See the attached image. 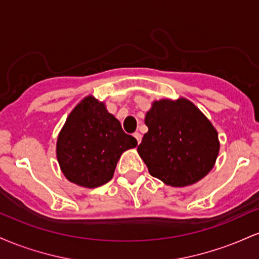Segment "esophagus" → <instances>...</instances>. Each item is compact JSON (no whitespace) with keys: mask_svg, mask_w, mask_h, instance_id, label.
Wrapping results in <instances>:
<instances>
[{"mask_svg":"<svg viewBox=\"0 0 259 259\" xmlns=\"http://www.w3.org/2000/svg\"><path fill=\"white\" fill-rule=\"evenodd\" d=\"M134 138L136 139V142H138V144H140V142H141L142 136H141V134H140V133H134Z\"/></svg>","mask_w":259,"mask_h":259,"instance_id":"esophagus-1","label":"esophagus"}]
</instances>
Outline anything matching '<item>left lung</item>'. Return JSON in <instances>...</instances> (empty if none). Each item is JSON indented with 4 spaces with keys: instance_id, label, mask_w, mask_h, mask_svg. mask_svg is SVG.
Instances as JSON below:
<instances>
[{
    "instance_id": "1",
    "label": "left lung",
    "mask_w": 259,
    "mask_h": 259,
    "mask_svg": "<svg viewBox=\"0 0 259 259\" xmlns=\"http://www.w3.org/2000/svg\"><path fill=\"white\" fill-rule=\"evenodd\" d=\"M145 124L148 132L138 151L152 177L183 187L209 173L219 152L217 130L185 99L153 102Z\"/></svg>"
}]
</instances>
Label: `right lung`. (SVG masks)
I'll use <instances>...</instances> for the list:
<instances>
[{
  "instance_id": "add662e5",
  "label": "right lung",
  "mask_w": 259,
  "mask_h": 259,
  "mask_svg": "<svg viewBox=\"0 0 259 259\" xmlns=\"http://www.w3.org/2000/svg\"><path fill=\"white\" fill-rule=\"evenodd\" d=\"M136 145L105 105L89 96L73 109L59 133L57 158L68 180L94 189L112 179L120 154Z\"/></svg>"
}]
</instances>
